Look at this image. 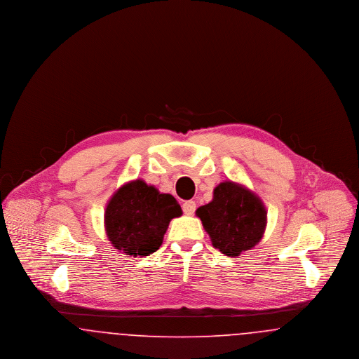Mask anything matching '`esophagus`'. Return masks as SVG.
<instances>
[{
  "label": "esophagus",
  "mask_w": 359,
  "mask_h": 359,
  "mask_svg": "<svg viewBox=\"0 0 359 359\" xmlns=\"http://www.w3.org/2000/svg\"><path fill=\"white\" fill-rule=\"evenodd\" d=\"M182 208H183L184 214H187V215H192V214L195 212V210H196V205H195V202H194V201H187V202H184V203H183Z\"/></svg>",
  "instance_id": "34e87169"
}]
</instances>
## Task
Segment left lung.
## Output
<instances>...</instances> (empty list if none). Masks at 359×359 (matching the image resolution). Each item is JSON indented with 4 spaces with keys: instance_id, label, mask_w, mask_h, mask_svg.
Listing matches in <instances>:
<instances>
[{
    "instance_id": "left-lung-1",
    "label": "left lung",
    "mask_w": 359,
    "mask_h": 359,
    "mask_svg": "<svg viewBox=\"0 0 359 359\" xmlns=\"http://www.w3.org/2000/svg\"><path fill=\"white\" fill-rule=\"evenodd\" d=\"M196 215L212 246L229 257L239 256L255 248L266 226L262 201L250 189L230 180L214 188L212 201L201 205Z\"/></svg>"
}]
</instances>
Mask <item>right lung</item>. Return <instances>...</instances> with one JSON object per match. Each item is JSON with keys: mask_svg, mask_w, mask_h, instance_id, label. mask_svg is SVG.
Returning a JSON list of instances; mask_svg holds the SVG:
<instances>
[{"mask_svg": "<svg viewBox=\"0 0 359 359\" xmlns=\"http://www.w3.org/2000/svg\"><path fill=\"white\" fill-rule=\"evenodd\" d=\"M180 215L172 195L137 179L118 188L106 205V234L122 253L148 256L161 246L171 219Z\"/></svg>", "mask_w": 359, "mask_h": 359, "instance_id": "obj_1", "label": "right lung"}]
</instances>
